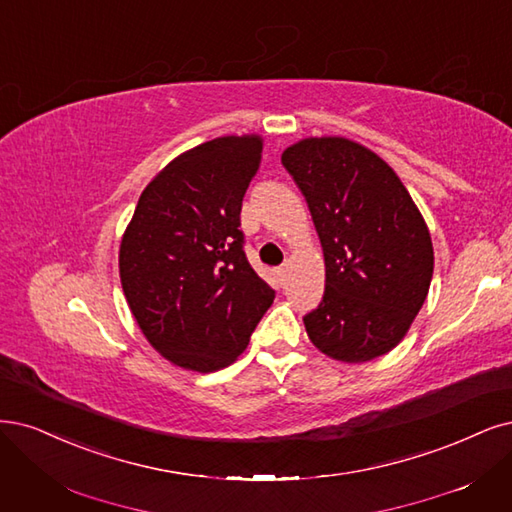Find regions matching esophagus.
Segmentation results:
<instances>
[{"mask_svg": "<svg viewBox=\"0 0 512 512\" xmlns=\"http://www.w3.org/2000/svg\"><path fill=\"white\" fill-rule=\"evenodd\" d=\"M288 267H290V264L286 262V264H284V267H279V269H277V275H279V279H281V281H284V277L288 275Z\"/></svg>", "mask_w": 512, "mask_h": 512, "instance_id": "esophagus-1", "label": "esophagus"}]
</instances>
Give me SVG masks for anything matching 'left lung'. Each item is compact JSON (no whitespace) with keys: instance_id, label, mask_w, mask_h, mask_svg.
<instances>
[{"instance_id":"8db88e82","label":"left lung","mask_w":512,"mask_h":512,"mask_svg":"<svg viewBox=\"0 0 512 512\" xmlns=\"http://www.w3.org/2000/svg\"><path fill=\"white\" fill-rule=\"evenodd\" d=\"M281 163L309 205L326 264L320 307L303 317L332 360L362 364L392 351L424 305L434 248L396 171L354 139L305 137Z\"/></svg>"}]
</instances>
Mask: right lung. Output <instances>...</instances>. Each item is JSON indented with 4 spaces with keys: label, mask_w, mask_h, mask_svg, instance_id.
I'll list each match as a JSON object with an SVG mask.
<instances>
[{
    "label": "right lung",
    "mask_w": 512,
    "mask_h": 512,
    "mask_svg": "<svg viewBox=\"0 0 512 512\" xmlns=\"http://www.w3.org/2000/svg\"><path fill=\"white\" fill-rule=\"evenodd\" d=\"M260 135H224L175 156L137 201L120 241L122 292L139 330L171 364L214 373L250 343L275 292L250 267L241 201Z\"/></svg>",
    "instance_id": "add662e5"
}]
</instances>
